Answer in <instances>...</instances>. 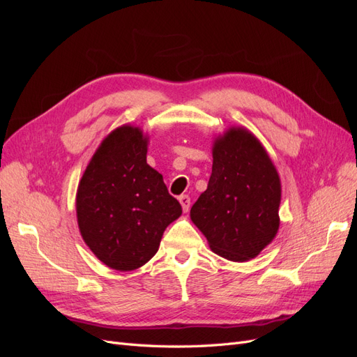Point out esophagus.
Returning <instances> with one entry per match:
<instances>
[{"label":"esophagus","mask_w":357,"mask_h":357,"mask_svg":"<svg viewBox=\"0 0 357 357\" xmlns=\"http://www.w3.org/2000/svg\"><path fill=\"white\" fill-rule=\"evenodd\" d=\"M178 201H180V204H181L183 211L188 213L189 208H190V197H189V195H181V197L178 198Z\"/></svg>","instance_id":"34e87169"}]
</instances>
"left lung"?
I'll return each mask as SVG.
<instances>
[{
  "label": "left lung",
  "mask_w": 357,
  "mask_h": 357,
  "mask_svg": "<svg viewBox=\"0 0 357 357\" xmlns=\"http://www.w3.org/2000/svg\"><path fill=\"white\" fill-rule=\"evenodd\" d=\"M282 186L265 149L243 128L215 139L207 190L190 208V219L210 248L235 262L253 259L278 231Z\"/></svg>",
  "instance_id": "8db88e82"
}]
</instances>
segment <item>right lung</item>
<instances>
[{"mask_svg": "<svg viewBox=\"0 0 357 357\" xmlns=\"http://www.w3.org/2000/svg\"><path fill=\"white\" fill-rule=\"evenodd\" d=\"M147 138L121 126L92 156L77 189V222L84 243L102 264L132 271L155 256L181 205L147 165Z\"/></svg>", "mask_w": 357, "mask_h": 357, "instance_id": "right-lung-1", "label": "right lung"}]
</instances>
